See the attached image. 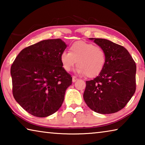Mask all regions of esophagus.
<instances>
[{
    "label": "esophagus",
    "mask_w": 145,
    "mask_h": 145,
    "mask_svg": "<svg viewBox=\"0 0 145 145\" xmlns=\"http://www.w3.org/2000/svg\"><path fill=\"white\" fill-rule=\"evenodd\" d=\"M77 80H78V78L77 77H75V76H73L72 77V82H75V81H77Z\"/></svg>",
    "instance_id": "34e87169"
}]
</instances>
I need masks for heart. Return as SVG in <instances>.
I'll list each match as a JSON object with an SVG mask.
<instances>
[{
  "label": "heart",
  "mask_w": 145,
  "mask_h": 145,
  "mask_svg": "<svg viewBox=\"0 0 145 145\" xmlns=\"http://www.w3.org/2000/svg\"><path fill=\"white\" fill-rule=\"evenodd\" d=\"M64 70L70 72L77 61V72L87 77H95L104 70L106 53L101 46L91 43L77 41L71 44L69 52H63L60 57Z\"/></svg>",
  "instance_id": "b5f03b06"
}]
</instances>
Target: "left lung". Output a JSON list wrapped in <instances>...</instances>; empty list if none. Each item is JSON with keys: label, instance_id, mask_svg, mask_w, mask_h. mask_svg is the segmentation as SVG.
<instances>
[{"label": "left lung", "instance_id": "obj_1", "mask_svg": "<svg viewBox=\"0 0 145 145\" xmlns=\"http://www.w3.org/2000/svg\"><path fill=\"white\" fill-rule=\"evenodd\" d=\"M94 42L104 49L106 63L99 76L86 81L83 97L95 112L114 113L125 106L136 91V63L123 46L102 38H95Z\"/></svg>", "mask_w": 145, "mask_h": 145}]
</instances>
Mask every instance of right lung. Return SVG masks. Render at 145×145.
I'll use <instances>...</instances> for the list:
<instances>
[{"label": "right lung", "mask_w": 145, "mask_h": 145, "mask_svg": "<svg viewBox=\"0 0 145 145\" xmlns=\"http://www.w3.org/2000/svg\"><path fill=\"white\" fill-rule=\"evenodd\" d=\"M67 46L61 39L43 40L24 48L12 64L13 97L29 114L46 117L62 105L72 82L60 59Z\"/></svg>", "instance_id": "1"}]
</instances>
